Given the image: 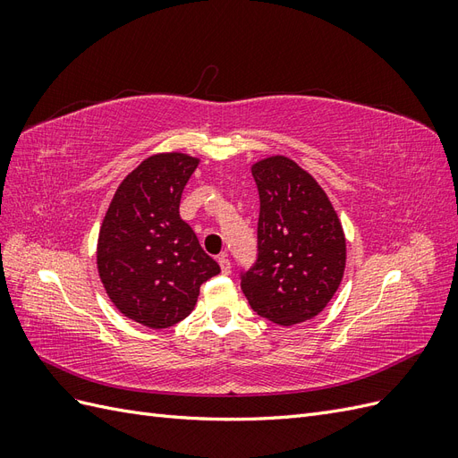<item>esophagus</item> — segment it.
Here are the masks:
<instances>
[{
	"instance_id": "esophagus-1",
	"label": "esophagus",
	"mask_w": 458,
	"mask_h": 458,
	"mask_svg": "<svg viewBox=\"0 0 458 458\" xmlns=\"http://www.w3.org/2000/svg\"><path fill=\"white\" fill-rule=\"evenodd\" d=\"M217 261H219V267H221V273H224V275H229V273H231V261H229L227 254H221V256L217 258Z\"/></svg>"
}]
</instances>
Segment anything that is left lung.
Wrapping results in <instances>:
<instances>
[{"mask_svg": "<svg viewBox=\"0 0 458 458\" xmlns=\"http://www.w3.org/2000/svg\"><path fill=\"white\" fill-rule=\"evenodd\" d=\"M259 192L258 259L241 275L252 310L290 327L321 313L345 269V237L335 206L313 175L286 157L252 164Z\"/></svg>", "mask_w": 458, "mask_h": 458, "instance_id": "obj_1", "label": "left lung"}]
</instances>
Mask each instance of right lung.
<instances>
[{"label":"right lung","mask_w":458,"mask_h":458,"mask_svg":"<svg viewBox=\"0 0 458 458\" xmlns=\"http://www.w3.org/2000/svg\"><path fill=\"white\" fill-rule=\"evenodd\" d=\"M199 158L160 152L118 185L97 241V269L116 310L148 328H168L195 310L200 284L221 269L179 216Z\"/></svg>","instance_id":"add662e5"}]
</instances>
